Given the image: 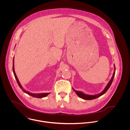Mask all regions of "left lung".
<instances>
[{
    "label": "left lung",
    "instance_id": "left-lung-1",
    "mask_svg": "<svg viewBox=\"0 0 130 130\" xmlns=\"http://www.w3.org/2000/svg\"><path fill=\"white\" fill-rule=\"evenodd\" d=\"M115 71H116V68H115V65L114 64V72H113V73L112 74V76L111 77V79H110V80L109 81V82L108 83L107 85L106 86V87L105 88L104 90L100 93H98V94H94V95H90V94H86L85 93H83L82 92H80V91H76L74 90V89H73V90L75 92V93H76V94L79 96L80 97V98L82 99H85V100H92L93 99H96L98 97H100L101 96V95H103L104 94H105V93H106V92L108 90V89H109V88L110 87L111 85V83L112 82V80L113 79V78H114V76H115Z\"/></svg>",
    "mask_w": 130,
    "mask_h": 130
}]
</instances>
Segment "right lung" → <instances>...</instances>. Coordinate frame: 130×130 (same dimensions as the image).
Returning <instances> with one entry per match:
<instances>
[{"label":"right lung","mask_w":130,"mask_h":130,"mask_svg":"<svg viewBox=\"0 0 130 130\" xmlns=\"http://www.w3.org/2000/svg\"><path fill=\"white\" fill-rule=\"evenodd\" d=\"M12 69H13V74L14 75V76H15V79H16V80H17V82H18V85H19V87H20V89H21V90H22L24 93H27V94H28V95H31V96H33V97H35V98H42L45 97V96H47V95H48V94L50 93H30V92H27V91H25V90L23 88V87H22V86L21 85V84H20V82H19V79H18V77H17V75H16L15 72V71H14V58H13V68H12Z\"/></svg>","instance_id":"obj_1"}]
</instances>
